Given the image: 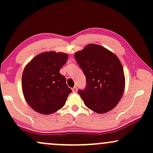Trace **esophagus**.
<instances>
[{
	"label": "esophagus",
	"instance_id": "esophagus-1",
	"mask_svg": "<svg viewBox=\"0 0 153 153\" xmlns=\"http://www.w3.org/2000/svg\"><path fill=\"white\" fill-rule=\"evenodd\" d=\"M72 91H73V93H76L77 91H78V90H77V87H75V86L74 88H73Z\"/></svg>",
	"mask_w": 153,
	"mask_h": 153
}]
</instances>
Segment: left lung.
I'll list each match as a JSON object with an SVG mask.
<instances>
[{
	"instance_id": "obj_1",
	"label": "left lung",
	"mask_w": 153,
	"mask_h": 153,
	"mask_svg": "<svg viewBox=\"0 0 153 153\" xmlns=\"http://www.w3.org/2000/svg\"><path fill=\"white\" fill-rule=\"evenodd\" d=\"M86 77L78 93L85 105L97 113H105L117 105L125 89V75L119 58L105 48L90 44L75 53Z\"/></svg>"
}]
</instances>
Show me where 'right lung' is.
<instances>
[{
  "label": "right lung",
  "mask_w": 153,
  "mask_h": 153,
  "mask_svg": "<svg viewBox=\"0 0 153 153\" xmlns=\"http://www.w3.org/2000/svg\"><path fill=\"white\" fill-rule=\"evenodd\" d=\"M68 58L66 53L50 51L38 55L25 66L22 90L27 104L35 111L48 115L65 105L72 90L60 70Z\"/></svg>",
  "instance_id": "obj_1"
}]
</instances>
